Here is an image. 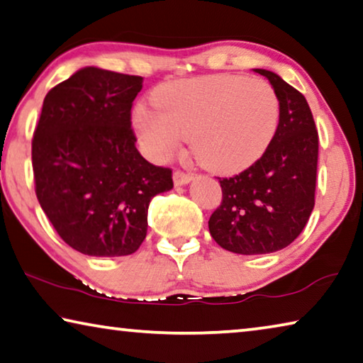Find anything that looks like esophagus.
Listing matches in <instances>:
<instances>
[{
	"instance_id": "34e87169",
	"label": "esophagus",
	"mask_w": 363,
	"mask_h": 363,
	"mask_svg": "<svg viewBox=\"0 0 363 363\" xmlns=\"http://www.w3.org/2000/svg\"><path fill=\"white\" fill-rule=\"evenodd\" d=\"M172 179H174L176 186H186V184H189V182L192 181V176L189 174V172H184L181 169H176L174 172H172Z\"/></svg>"
}]
</instances>
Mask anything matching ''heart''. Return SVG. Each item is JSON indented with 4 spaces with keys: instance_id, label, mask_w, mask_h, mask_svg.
I'll use <instances>...</instances> for the list:
<instances>
[{
    "instance_id": "heart-1",
    "label": "heart",
    "mask_w": 363,
    "mask_h": 363,
    "mask_svg": "<svg viewBox=\"0 0 363 363\" xmlns=\"http://www.w3.org/2000/svg\"><path fill=\"white\" fill-rule=\"evenodd\" d=\"M155 111L137 106L134 129L148 157L168 160L182 139L194 157L221 174L260 160L279 124V99L263 79L213 74L161 84L150 96Z\"/></svg>"
}]
</instances>
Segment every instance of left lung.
Segmentation results:
<instances>
[{
    "label": "left lung",
    "instance_id": "1",
    "mask_svg": "<svg viewBox=\"0 0 363 363\" xmlns=\"http://www.w3.org/2000/svg\"><path fill=\"white\" fill-rule=\"evenodd\" d=\"M279 99V124L260 160L233 177H218L221 205L208 229L218 245L234 254H272L289 245L315 205L318 130L301 91L267 69Z\"/></svg>",
    "mask_w": 363,
    "mask_h": 363
}]
</instances>
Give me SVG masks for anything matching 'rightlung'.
<instances>
[{"instance_id":"right-lung-1","label":"right lung","mask_w":363,"mask_h":363,"mask_svg":"<svg viewBox=\"0 0 363 363\" xmlns=\"http://www.w3.org/2000/svg\"><path fill=\"white\" fill-rule=\"evenodd\" d=\"M142 80L90 66L43 100L32 139L35 194L60 238L84 255L134 254L150 200L172 189V171L135 148L130 108Z\"/></svg>"}]
</instances>
